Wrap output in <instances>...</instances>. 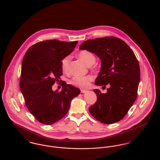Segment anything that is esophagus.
Listing matches in <instances>:
<instances>
[{
    "label": "esophagus",
    "instance_id": "obj_1",
    "mask_svg": "<svg viewBox=\"0 0 160 160\" xmlns=\"http://www.w3.org/2000/svg\"><path fill=\"white\" fill-rule=\"evenodd\" d=\"M88 91L87 90H84V89H81V93H85L86 92Z\"/></svg>",
    "mask_w": 160,
    "mask_h": 160
}]
</instances>
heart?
<instances>
[{
    "instance_id": "heart-1",
    "label": "heart",
    "mask_w": 160,
    "mask_h": 160,
    "mask_svg": "<svg viewBox=\"0 0 160 160\" xmlns=\"http://www.w3.org/2000/svg\"><path fill=\"white\" fill-rule=\"evenodd\" d=\"M78 57L88 67H90L94 64L95 62L96 58L93 53L91 52L83 50L80 51L78 55ZM71 62V57L69 55L63 57L61 60V67L63 72L68 73L69 71ZM93 80V78L91 76H74L71 80V84L81 88H88L91 82Z\"/></svg>"
}]
</instances>
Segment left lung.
Wrapping results in <instances>:
<instances>
[{"mask_svg": "<svg viewBox=\"0 0 160 160\" xmlns=\"http://www.w3.org/2000/svg\"><path fill=\"white\" fill-rule=\"evenodd\" d=\"M97 55L102 67L95 84L107 93L94 89L97 101L89 108L98 121L110 124L121 120L136 100L140 71L137 58L129 46L113 36L89 39L79 46Z\"/></svg>", "mask_w": 160, "mask_h": 160, "instance_id": "8db88e82", "label": "left lung"}]
</instances>
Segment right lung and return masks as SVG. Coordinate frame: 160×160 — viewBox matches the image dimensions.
I'll return each mask as SVG.
<instances>
[{
	"label": "right lung",
	"mask_w": 160,
	"mask_h": 160,
	"mask_svg": "<svg viewBox=\"0 0 160 160\" xmlns=\"http://www.w3.org/2000/svg\"><path fill=\"white\" fill-rule=\"evenodd\" d=\"M78 41L46 40L31 46L22 65L20 88L29 112L41 123L50 125L68 112L71 100L80 90L62 81L61 91H52L63 74L62 59L70 54Z\"/></svg>",
	"instance_id": "right-lung-1"
}]
</instances>
